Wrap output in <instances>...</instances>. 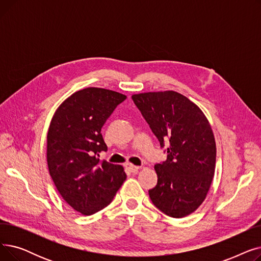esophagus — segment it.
<instances>
[{
	"label": "esophagus",
	"instance_id": "1",
	"mask_svg": "<svg viewBox=\"0 0 261 261\" xmlns=\"http://www.w3.org/2000/svg\"><path fill=\"white\" fill-rule=\"evenodd\" d=\"M126 168L131 171V172H136L139 169H140V166H135L133 165V164H130V163H127L126 164Z\"/></svg>",
	"mask_w": 261,
	"mask_h": 261
}]
</instances>
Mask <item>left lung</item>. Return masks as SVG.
Here are the masks:
<instances>
[{
  "label": "left lung",
  "instance_id": "1",
  "mask_svg": "<svg viewBox=\"0 0 261 261\" xmlns=\"http://www.w3.org/2000/svg\"><path fill=\"white\" fill-rule=\"evenodd\" d=\"M167 160L154 166L158 184L149 190L155 206L172 218L194 213L206 198L216 167V142L201 109L174 91L132 95Z\"/></svg>",
  "mask_w": 261,
  "mask_h": 261
}]
</instances>
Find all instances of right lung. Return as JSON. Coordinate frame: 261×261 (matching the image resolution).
<instances>
[{
	"label": "right lung",
	"mask_w": 261,
	"mask_h": 261,
	"mask_svg": "<svg viewBox=\"0 0 261 261\" xmlns=\"http://www.w3.org/2000/svg\"><path fill=\"white\" fill-rule=\"evenodd\" d=\"M126 95L100 88L72 94L55 112L47 132L48 171L63 200L90 216L112 202L126 180L122 166L99 160L101 128Z\"/></svg>",
	"instance_id": "1"
}]
</instances>
